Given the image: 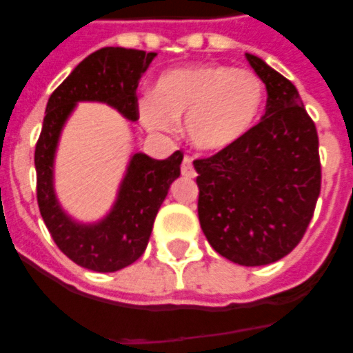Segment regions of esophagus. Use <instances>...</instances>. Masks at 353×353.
<instances>
[{
  "label": "esophagus",
  "mask_w": 353,
  "mask_h": 353,
  "mask_svg": "<svg viewBox=\"0 0 353 353\" xmlns=\"http://www.w3.org/2000/svg\"><path fill=\"white\" fill-rule=\"evenodd\" d=\"M181 174L185 177H194L196 176V170H194V166H192V159L190 157H185L183 159V165H181Z\"/></svg>",
  "instance_id": "obj_1"
}]
</instances>
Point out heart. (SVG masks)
<instances>
[{"mask_svg":"<svg viewBox=\"0 0 353 353\" xmlns=\"http://www.w3.org/2000/svg\"><path fill=\"white\" fill-rule=\"evenodd\" d=\"M263 104V84L249 69L201 63L170 69L141 104V119L152 132H170L185 117L192 146L221 152L254 126Z\"/></svg>","mask_w":353,"mask_h":353,"instance_id":"b5f03b06","label":"heart"}]
</instances>
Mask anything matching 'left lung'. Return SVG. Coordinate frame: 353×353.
<instances>
[{
  "label": "left lung",
  "instance_id": "8db88e82",
  "mask_svg": "<svg viewBox=\"0 0 353 353\" xmlns=\"http://www.w3.org/2000/svg\"><path fill=\"white\" fill-rule=\"evenodd\" d=\"M268 90L262 121L234 146L194 161L201 231L216 252L240 265L290 254L321 194L317 128L290 80L247 52Z\"/></svg>",
  "mask_w": 353,
  "mask_h": 353
}]
</instances>
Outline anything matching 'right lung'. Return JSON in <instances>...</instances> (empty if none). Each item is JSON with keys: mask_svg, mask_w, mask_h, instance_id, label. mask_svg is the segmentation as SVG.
Here are the masks:
<instances>
[{"mask_svg": "<svg viewBox=\"0 0 353 353\" xmlns=\"http://www.w3.org/2000/svg\"><path fill=\"white\" fill-rule=\"evenodd\" d=\"M155 52L104 47L91 52L49 97L34 152L36 198L40 214L58 249L82 268L113 273L133 263L148 245L152 227L168 188L181 170L177 150L159 161L133 154L112 210L95 223L73 220L54 192V157L62 130L79 102H104L128 121H137L139 80Z\"/></svg>", "mask_w": 353, "mask_h": 353, "instance_id": "add662e5", "label": "right lung"}]
</instances>
